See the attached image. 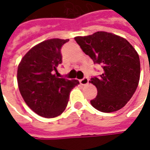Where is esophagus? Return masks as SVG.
Masks as SVG:
<instances>
[{
	"mask_svg": "<svg viewBox=\"0 0 150 150\" xmlns=\"http://www.w3.org/2000/svg\"><path fill=\"white\" fill-rule=\"evenodd\" d=\"M80 83L82 85H87V84L89 83V79H88L87 77H84L83 79H81V80H80Z\"/></svg>",
	"mask_w": 150,
	"mask_h": 150,
	"instance_id": "esophagus-1",
	"label": "esophagus"
}]
</instances>
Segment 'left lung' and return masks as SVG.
I'll return each mask as SVG.
<instances>
[{
    "label": "left lung",
    "instance_id": "obj_1",
    "mask_svg": "<svg viewBox=\"0 0 150 150\" xmlns=\"http://www.w3.org/2000/svg\"><path fill=\"white\" fill-rule=\"evenodd\" d=\"M75 40L94 64L103 68V73L91 77L90 81L98 91L91 105L105 113L120 110L139 85L140 61L136 50L125 38L105 31L76 36Z\"/></svg>",
    "mask_w": 150,
    "mask_h": 150
}]
</instances>
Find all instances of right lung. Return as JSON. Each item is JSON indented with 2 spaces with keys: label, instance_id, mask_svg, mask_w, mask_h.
Wrapping results in <instances>:
<instances>
[{
  "label": "right lung",
  "instance_id": "obj_1",
  "mask_svg": "<svg viewBox=\"0 0 150 150\" xmlns=\"http://www.w3.org/2000/svg\"><path fill=\"white\" fill-rule=\"evenodd\" d=\"M69 40L50 39L36 45L21 60L17 82L21 95L32 110L45 118H54L65 110L77 80L58 78L62 63L61 47Z\"/></svg>",
  "mask_w": 150,
  "mask_h": 150
}]
</instances>
